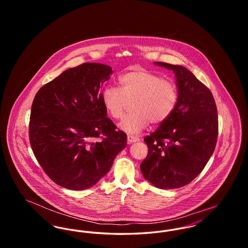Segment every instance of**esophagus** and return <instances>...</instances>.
<instances>
[{
  "instance_id": "1",
  "label": "esophagus",
  "mask_w": 248,
  "mask_h": 248,
  "mask_svg": "<svg viewBox=\"0 0 248 248\" xmlns=\"http://www.w3.org/2000/svg\"><path fill=\"white\" fill-rule=\"evenodd\" d=\"M140 140L138 137H134V136H131V135L127 136V141H128V143H134V142H138L140 141Z\"/></svg>"
}]
</instances>
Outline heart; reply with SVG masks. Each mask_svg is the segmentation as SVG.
<instances>
[{
	"mask_svg": "<svg viewBox=\"0 0 248 248\" xmlns=\"http://www.w3.org/2000/svg\"><path fill=\"white\" fill-rule=\"evenodd\" d=\"M119 83L120 89L108 86L103 90L102 102L110 117L119 120L123 118L127 102L134 101V112L119 124L128 134H139L150 122H165L177 106V85L152 71L140 68L132 70L120 76Z\"/></svg>",
	"mask_w": 248,
	"mask_h": 248,
	"instance_id": "b5f03b06",
	"label": "heart"
}]
</instances>
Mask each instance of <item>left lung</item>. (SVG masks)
Here are the masks:
<instances>
[{
    "label": "left lung",
    "instance_id": "8db88e82",
    "mask_svg": "<svg viewBox=\"0 0 248 248\" xmlns=\"http://www.w3.org/2000/svg\"><path fill=\"white\" fill-rule=\"evenodd\" d=\"M154 64L174 72L178 100L170 117L144 139L149 152L140 170L155 187L177 189L197 177L212 156L217 110L211 91L191 71L180 65Z\"/></svg>",
    "mask_w": 248,
    "mask_h": 248
}]
</instances>
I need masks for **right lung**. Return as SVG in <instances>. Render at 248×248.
I'll use <instances>...</instances> for the list:
<instances>
[{"mask_svg":"<svg viewBox=\"0 0 248 248\" xmlns=\"http://www.w3.org/2000/svg\"><path fill=\"white\" fill-rule=\"evenodd\" d=\"M111 73L105 64L83 63L63 71L34 97L31 146L48 177L63 188L94 186L126 146V134L116 130L102 102L100 89Z\"/></svg>","mask_w":248,"mask_h":248,"instance_id":"1","label":"right lung"}]
</instances>
